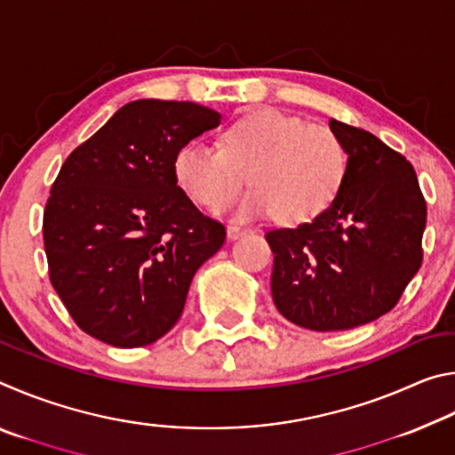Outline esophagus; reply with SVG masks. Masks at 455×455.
Here are the masks:
<instances>
[{
	"label": "esophagus",
	"mask_w": 455,
	"mask_h": 455,
	"mask_svg": "<svg viewBox=\"0 0 455 455\" xmlns=\"http://www.w3.org/2000/svg\"><path fill=\"white\" fill-rule=\"evenodd\" d=\"M246 233H249V228H244V227H238V225H230V227L227 228V235H228L230 241H235V238L243 236V235H246Z\"/></svg>",
	"instance_id": "esophagus-1"
}]
</instances>
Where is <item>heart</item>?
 <instances>
[{"mask_svg":"<svg viewBox=\"0 0 455 455\" xmlns=\"http://www.w3.org/2000/svg\"><path fill=\"white\" fill-rule=\"evenodd\" d=\"M347 146L333 128L260 108L235 120L220 146L190 140L176 152L174 174L192 200L220 209L243 190L241 217L276 212L284 225L309 222L333 203L347 176Z\"/></svg>","mask_w":455,"mask_h":455,"instance_id":"1","label":"heart"}]
</instances>
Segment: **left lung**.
I'll list each match as a JSON object with an SVG mask.
<instances>
[{"instance_id": "8db88e82", "label": "left lung", "mask_w": 455, "mask_h": 455, "mask_svg": "<svg viewBox=\"0 0 455 455\" xmlns=\"http://www.w3.org/2000/svg\"><path fill=\"white\" fill-rule=\"evenodd\" d=\"M347 146V176L313 222L265 235L271 291L284 319L345 331L394 309L419 271L427 206L405 156L367 130L331 118Z\"/></svg>"}]
</instances>
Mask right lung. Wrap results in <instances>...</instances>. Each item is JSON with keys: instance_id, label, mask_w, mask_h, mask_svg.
Here are the masks:
<instances>
[{"instance_id": "obj_1", "label": "right lung", "mask_w": 455, "mask_h": 455, "mask_svg": "<svg viewBox=\"0 0 455 455\" xmlns=\"http://www.w3.org/2000/svg\"><path fill=\"white\" fill-rule=\"evenodd\" d=\"M219 122L192 102L136 100L61 164L44 249L52 287L84 333L144 347L180 319L192 276L227 230L184 195L174 156Z\"/></svg>"}]
</instances>
